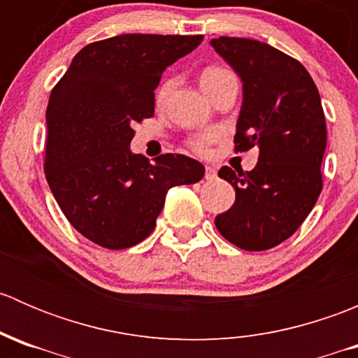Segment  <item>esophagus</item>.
<instances>
[{
    "label": "esophagus",
    "instance_id": "34e87169",
    "mask_svg": "<svg viewBox=\"0 0 358 358\" xmlns=\"http://www.w3.org/2000/svg\"><path fill=\"white\" fill-rule=\"evenodd\" d=\"M204 178H206V180H215V178H216V169L211 168V166H206Z\"/></svg>",
    "mask_w": 358,
    "mask_h": 358
}]
</instances>
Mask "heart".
Wrapping results in <instances>:
<instances>
[{
    "label": "heart",
    "mask_w": 358,
    "mask_h": 358,
    "mask_svg": "<svg viewBox=\"0 0 358 358\" xmlns=\"http://www.w3.org/2000/svg\"><path fill=\"white\" fill-rule=\"evenodd\" d=\"M229 79H237L236 74H234L232 71H229V69L208 67V69H204V71H202V74H201V86H202V90L206 92V95H209L213 90L218 88L220 85H223V83L229 81ZM168 90H169V83H164V85L159 88V92L156 95L157 102H162V99L166 96ZM216 138H218L216 131L199 133V135H194L192 138L189 140V147L196 154L206 156V154H209V149H211L213 143L216 142Z\"/></svg>",
    "instance_id": "b5f03b06"
}]
</instances>
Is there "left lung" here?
Returning <instances> with one entry per match:
<instances>
[{"instance_id": "1", "label": "left lung", "mask_w": 358, "mask_h": 358, "mask_svg": "<svg viewBox=\"0 0 358 358\" xmlns=\"http://www.w3.org/2000/svg\"><path fill=\"white\" fill-rule=\"evenodd\" d=\"M211 46L243 81L236 152L258 147L255 169L223 166L236 202L215 218L218 232L246 251H265L289 239L322 190L327 129L312 76L280 50L246 38L211 39Z\"/></svg>"}]
</instances>
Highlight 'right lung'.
Instances as JSON below:
<instances>
[{
    "label": "right lung",
    "instance_id": "add662e5",
    "mask_svg": "<svg viewBox=\"0 0 358 358\" xmlns=\"http://www.w3.org/2000/svg\"><path fill=\"white\" fill-rule=\"evenodd\" d=\"M202 36L121 34L86 45L50 95L45 173L53 197L81 236L107 249L142 243L166 194L196 183L204 166L182 154L150 164L129 150L136 122L154 115L166 67Z\"/></svg>",
    "mask_w": 358,
    "mask_h": 358
}]
</instances>
